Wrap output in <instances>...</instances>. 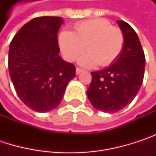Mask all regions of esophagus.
Instances as JSON below:
<instances>
[{
  "mask_svg": "<svg viewBox=\"0 0 156 156\" xmlns=\"http://www.w3.org/2000/svg\"><path fill=\"white\" fill-rule=\"evenodd\" d=\"M83 71V69H79V68H77L76 69V73H77V75H78L79 73H81Z\"/></svg>",
  "mask_w": 156,
  "mask_h": 156,
  "instance_id": "obj_1",
  "label": "esophagus"
}]
</instances>
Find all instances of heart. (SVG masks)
I'll return each instance as SVG.
<instances>
[{"instance_id":"obj_1","label":"heart","mask_w":156,"mask_h":156,"mask_svg":"<svg viewBox=\"0 0 156 156\" xmlns=\"http://www.w3.org/2000/svg\"><path fill=\"white\" fill-rule=\"evenodd\" d=\"M58 43L64 58L74 61L84 51L78 64L85 68H94L99 64L108 67L121 55L125 37L119 27L112 26L106 19H92L77 23L73 32L63 30L58 37Z\"/></svg>"}]
</instances>
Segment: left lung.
I'll list each match as a JSON object with an SVG mask.
<instances>
[{"instance_id": "obj_1", "label": "left lung", "mask_w": 156, "mask_h": 156, "mask_svg": "<svg viewBox=\"0 0 156 156\" xmlns=\"http://www.w3.org/2000/svg\"><path fill=\"white\" fill-rule=\"evenodd\" d=\"M117 23L125 37L122 53L108 69L91 72L92 80L87 91L92 106L107 113L117 112L130 104L144 75L145 58L136 32L124 20Z\"/></svg>"}]
</instances>
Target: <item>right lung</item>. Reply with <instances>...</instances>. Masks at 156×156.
Here are the masks:
<instances>
[{
	"mask_svg": "<svg viewBox=\"0 0 156 156\" xmlns=\"http://www.w3.org/2000/svg\"><path fill=\"white\" fill-rule=\"evenodd\" d=\"M63 20L43 16L24 24L9 48V73L16 93L30 108L48 112L57 108L76 68L58 55V31Z\"/></svg>",
	"mask_w": 156,
	"mask_h": 156,
	"instance_id": "right-lung-1",
	"label": "right lung"
}]
</instances>
